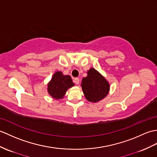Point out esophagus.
Wrapping results in <instances>:
<instances>
[{
    "label": "esophagus",
    "mask_w": 157,
    "mask_h": 157,
    "mask_svg": "<svg viewBox=\"0 0 157 157\" xmlns=\"http://www.w3.org/2000/svg\"><path fill=\"white\" fill-rule=\"evenodd\" d=\"M74 83H76V84H79V78H75L74 79Z\"/></svg>",
    "instance_id": "1"
}]
</instances>
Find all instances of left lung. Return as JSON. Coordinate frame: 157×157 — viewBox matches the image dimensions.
I'll return each mask as SVG.
<instances>
[{
    "instance_id": "left-lung-1",
    "label": "left lung",
    "mask_w": 157,
    "mask_h": 157,
    "mask_svg": "<svg viewBox=\"0 0 157 157\" xmlns=\"http://www.w3.org/2000/svg\"><path fill=\"white\" fill-rule=\"evenodd\" d=\"M87 76L82 79L81 86L86 100L96 103L107 96L110 83L104 76L92 67L87 71Z\"/></svg>"
}]
</instances>
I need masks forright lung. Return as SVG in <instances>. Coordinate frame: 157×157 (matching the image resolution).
I'll return each mask as SVG.
<instances>
[{
  "label": "right lung",
  "instance_id": "obj_1",
  "mask_svg": "<svg viewBox=\"0 0 157 157\" xmlns=\"http://www.w3.org/2000/svg\"><path fill=\"white\" fill-rule=\"evenodd\" d=\"M74 85L70 75H63L61 71H58L47 83V92L53 99L61 100L64 98L67 90Z\"/></svg>",
  "mask_w": 157,
  "mask_h": 157
}]
</instances>
